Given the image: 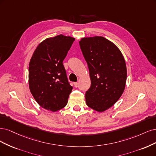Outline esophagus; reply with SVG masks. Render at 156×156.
<instances>
[{"label": "esophagus", "mask_w": 156, "mask_h": 156, "mask_svg": "<svg viewBox=\"0 0 156 156\" xmlns=\"http://www.w3.org/2000/svg\"><path fill=\"white\" fill-rule=\"evenodd\" d=\"M78 85H79V83L78 82H74V85L75 87H78Z\"/></svg>", "instance_id": "esophagus-1"}]
</instances>
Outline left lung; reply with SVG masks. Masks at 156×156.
Wrapping results in <instances>:
<instances>
[{
    "label": "left lung",
    "mask_w": 156,
    "mask_h": 156,
    "mask_svg": "<svg viewBox=\"0 0 156 156\" xmlns=\"http://www.w3.org/2000/svg\"><path fill=\"white\" fill-rule=\"evenodd\" d=\"M79 44L91 82L85 93L86 104L95 111L104 112L124 92L127 78L124 58L116 45L102 36L83 37Z\"/></svg>",
    "instance_id": "1"
}]
</instances>
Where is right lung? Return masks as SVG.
I'll return each mask as SVG.
<instances>
[{
    "mask_svg": "<svg viewBox=\"0 0 156 156\" xmlns=\"http://www.w3.org/2000/svg\"><path fill=\"white\" fill-rule=\"evenodd\" d=\"M75 39L61 34L39 43L29 63V88L43 108L56 112L67 104L73 87L63 61Z\"/></svg>",
    "mask_w": 156,
    "mask_h": 156,
    "instance_id": "add662e5",
    "label": "right lung"
}]
</instances>
